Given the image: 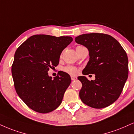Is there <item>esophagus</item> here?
<instances>
[{
	"label": "esophagus",
	"mask_w": 134,
	"mask_h": 134,
	"mask_svg": "<svg viewBox=\"0 0 134 134\" xmlns=\"http://www.w3.org/2000/svg\"><path fill=\"white\" fill-rule=\"evenodd\" d=\"M77 77L76 76H74V75H72V76H71V79L72 80H77Z\"/></svg>",
	"instance_id": "34e87169"
}]
</instances>
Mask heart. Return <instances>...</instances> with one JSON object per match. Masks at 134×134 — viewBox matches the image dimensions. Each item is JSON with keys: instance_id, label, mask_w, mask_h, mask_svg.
<instances>
[{"instance_id": "b5f03b06", "label": "heart", "mask_w": 134, "mask_h": 134, "mask_svg": "<svg viewBox=\"0 0 134 134\" xmlns=\"http://www.w3.org/2000/svg\"><path fill=\"white\" fill-rule=\"evenodd\" d=\"M64 70L67 72V73H68L69 74H72V75L75 74L77 72V69L75 68V67H73V66H71V65L66 66L65 67H64Z\"/></svg>"}]
</instances>
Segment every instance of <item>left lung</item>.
I'll list each match as a JSON object with an SVG mask.
<instances>
[{"label": "left lung", "mask_w": 134, "mask_h": 134, "mask_svg": "<svg viewBox=\"0 0 134 134\" xmlns=\"http://www.w3.org/2000/svg\"><path fill=\"white\" fill-rule=\"evenodd\" d=\"M75 41L89 52L82 74L96 75V79L91 81L84 75L78 77L82 84L80 99L95 109L108 107L118 99L128 78L126 52L115 38L104 34H85L76 37Z\"/></svg>", "instance_id": "8db88e82"}]
</instances>
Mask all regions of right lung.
I'll use <instances>...</instances> for the list:
<instances>
[{
	"label": "right lung",
	"mask_w": 134,
	"mask_h": 134,
	"mask_svg": "<svg viewBox=\"0 0 134 134\" xmlns=\"http://www.w3.org/2000/svg\"><path fill=\"white\" fill-rule=\"evenodd\" d=\"M72 41L68 36L35 35L16 51L12 66L15 91L24 102L35 112L49 113L62 102L71 78L67 73L61 72L52 79L48 71L59 64L62 51Z\"/></svg>",
	"instance_id": "right-lung-1"
}]
</instances>
